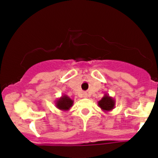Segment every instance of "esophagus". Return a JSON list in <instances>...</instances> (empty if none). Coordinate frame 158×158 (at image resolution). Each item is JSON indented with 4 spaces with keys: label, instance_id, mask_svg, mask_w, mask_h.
I'll use <instances>...</instances> for the list:
<instances>
[{
    "label": "esophagus",
    "instance_id": "34e87169",
    "mask_svg": "<svg viewBox=\"0 0 158 158\" xmlns=\"http://www.w3.org/2000/svg\"><path fill=\"white\" fill-rule=\"evenodd\" d=\"M83 97H84L85 98H86V97H88V94L87 93V92H83Z\"/></svg>",
    "mask_w": 158,
    "mask_h": 158
}]
</instances>
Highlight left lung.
Masks as SVG:
<instances>
[{"instance_id": "8db88e82", "label": "left lung", "mask_w": 158, "mask_h": 158, "mask_svg": "<svg viewBox=\"0 0 158 158\" xmlns=\"http://www.w3.org/2000/svg\"><path fill=\"white\" fill-rule=\"evenodd\" d=\"M98 106H99V108H101V109L104 110V111H110V110H111L113 108H114L115 101H114L113 98L106 94L102 98V99L98 102Z\"/></svg>"}]
</instances>
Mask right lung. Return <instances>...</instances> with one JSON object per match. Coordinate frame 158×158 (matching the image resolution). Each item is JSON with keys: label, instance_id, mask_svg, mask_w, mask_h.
Masks as SVG:
<instances>
[{"label": "right lung", "instance_id": "1", "mask_svg": "<svg viewBox=\"0 0 158 158\" xmlns=\"http://www.w3.org/2000/svg\"><path fill=\"white\" fill-rule=\"evenodd\" d=\"M73 101L67 95L62 96L56 102V106L57 108L61 110H68L73 106Z\"/></svg>", "mask_w": 158, "mask_h": 158}]
</instances>
